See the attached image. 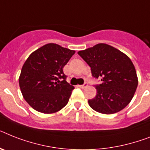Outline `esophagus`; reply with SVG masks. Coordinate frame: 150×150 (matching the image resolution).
Returning <instances> with one entry per match:
<instances>
[{"instance_id":"esophagus-1","label":"esophagus","mask_w":150,"mask_h":150,"mask_svg":"<svg viewBox=\"0 0 150 150\" xmlns=\"http://www.w3.org/2000/svg\"><path fill=\"white\" fill-rule=\"evenodd\" d=\"M87 86H88V83H85L83 84V85H79L78 86H80V88H85V87H86Z\"/></svg>"}]
</instances>
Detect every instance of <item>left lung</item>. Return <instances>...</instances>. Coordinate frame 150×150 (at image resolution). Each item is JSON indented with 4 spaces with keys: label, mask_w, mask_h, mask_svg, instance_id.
<instances>
[{
    "label": "left lung",
    "mask_w": 150,
    "mask_h": 150,
    "mask_svg": "<svg viewBox=\"0 0 150 150\" xmlns=\"http://www.w3.org/2000/svg\"><path fill=\"white\" fill-rule=\"evenodd\" d=\"M78 54L91 68L93 76L101 78L96 95L89 100L93 110L103 114L122 110L130 103L138 86V77L128 56L106 44H98Z\"/></svg>",
    "instance_id": "obj_1"
}]
</instances>
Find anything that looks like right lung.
<instances>
[{
	"instance_id": "right-lung-1",
	"label": "right lung",
	"mask_w": 150,
	"mask_h": 150,
	"mask_svg": "<svg viewBox=\"0 0 150 150\" xmlns=\"http://www.w3.org/2000/svg\"><path fill=\"white\" fill-rule=\"evenodd\" d=\"M74 54L75 50L47 44L28 57L22 67L19 85L32 108L50 114L67 104L74 86L66 81L63 68Z\"/></svg>"
}]
</instances>
